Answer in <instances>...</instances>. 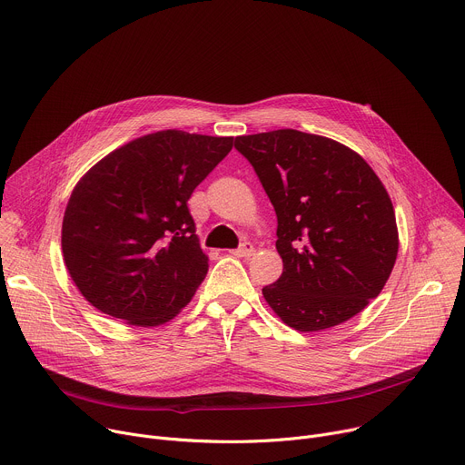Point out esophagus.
I'll use <instances>...</instances> for the list:
<instances>
[{"mask_svg": "<svg viewBox=\"0 0 465 465\" xmlns=\"http://www.w3.org/2000/svg\"><path fill=\"white\" fill-rule=\"evenodd\" d=\"M231 252H232L234 256H251V254L254 252V247H252L251 242H243V243H240V247L232 249Z\"/></svg>", "mask_w": 465, "mask_h": 465, "instance_id": "1", "label": "esophagus"}]
</instances>
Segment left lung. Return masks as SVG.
I'll list each match as a JSON object with an SVG mask.
<instances>
[{
    "instance_id": "obj_1",
    "label": "left lung",
    "mask_w": 465,
    "mask_h": 465,
    "mask_svg": "<svg viewBox=\"0 0 465 465\" xmlns=\"http://www.w3.org/2000/svg\"><path fill=\"white\" fill-rule=\"evenodd\" d=\"M277 214L281 277L262 288L273 312L312 332L340 325L375 299L397 259L393 204L349 147L295 129L238 136Z\"/></svg>"
}]
</instances>
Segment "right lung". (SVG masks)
I'll list each match as a JSON object with an SVG mask.
<instances>
[{
  "instance_id": "right-lung-1",
  "label": "right lung",
  "mask_w": 465,
  "mask_h": 465,
  "mask_svg": "<svg viewBox=\"0 0 465 465\" xmlns=\"http://www.w3.org/2000/svg\"><path fill=\"white\" fill-rule=\"evenodd\" d=\"M232 136L161 131L113 151L74 188L63 220L66 268L84 299L131 325L172 320L209 270L188 199Z\"/></svg>"
}]
</instances>
